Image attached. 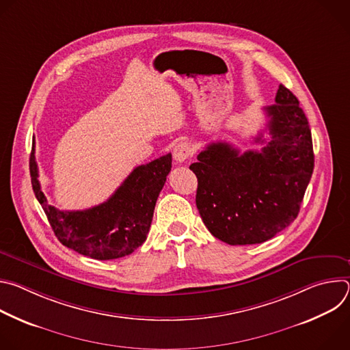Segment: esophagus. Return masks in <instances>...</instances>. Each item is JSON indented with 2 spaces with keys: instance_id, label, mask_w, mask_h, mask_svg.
Segmentation results:
<instances>
[{
  "instance_id": "obj_1",
  "label": "esophagus",
  "mask_w": 350,
  "mask_h": 350,
  "mask_svg": "<svg viewBox=\"0 0 350 350\" xmlns=\"http://www.w3.org/2000/svg\"><path fill=\"white\" fill-rule=\"evenodd\" d=\"M191 155H192V149L187 141H181L176 144V146L173 148V158L177 163L185 162Z\"/></svg>"
}]
</instances>
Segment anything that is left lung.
Listing matches in <instances>:
<instances>
[{"label":"left lung","mask_w":350,"mask_h":350,"mask_svg":"<svg viewBox=\"0 0 350 350\" xmlns=\"http://www.w3.org/2000/svg\"><path fill=\"white\" fill-rule=\"evenodd\" d=\"M270 139L262 151L212 142L189 169L198 178L196 208L211 234L230 245L262 243L297 216L313 174L314 154L308 118L297 98L280 84L266 107Z\"/></svg>","instance_id":"left-lung-1"}]
</instances>
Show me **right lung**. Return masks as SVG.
I'll return each mask as SVG.
<instances>
[{
	"label": "right lung",
	"mask_w": 350,
	"mask_h": 350,
	"mask_svg": "<svg viewBox=\"0 0 350 350\" xmlns=\"http://www.w3.org/2000/svg\"><path fill=\"white\" fill-rule=\"evenodd\" d=\"M29 165L33 191L59 242L91 259L111 260L133 254L146 239L157 199L172 170V155L135 167L107 202L72 212L48 205L38 181L34 141Z\"/></svg>",
	"instance_id": "right-lung-1"
}]
</instances>
